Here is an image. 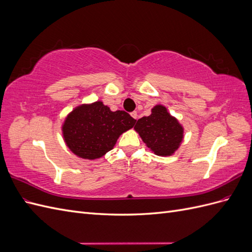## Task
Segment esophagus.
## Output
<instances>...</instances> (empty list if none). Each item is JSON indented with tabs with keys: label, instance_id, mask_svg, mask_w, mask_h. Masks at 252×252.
Instances as JSON below:
<instances>
[{
	"label": "esophagus",
	"instance_id": "esophagus-1",
	"mask_svg": "<svg viewBox=\"0 0 252 252\" xmlns=\"http://www.w3.org/2000/svg\"><path fill=\"white\" fill-rule=\"evenodd\" d=\"M130 114H131V117H132L134 120L138 119V113H136V111H133V112H131Z\"/></svg>",
	"mask_w": 252,
	"mask_h": 252
}]
</instances>
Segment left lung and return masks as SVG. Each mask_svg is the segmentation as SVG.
Wrapping results in <instances>:
<instances>
[{"mask_svg": "<svg viewBox=\"0 0 252 252\" xmlns=\"http://www.w3.org/2000/svg\"><path fill=\"white\" fill-rule=\"evenodd\" d=\"M134 129L146 146L159 157L172 156L184 138V128L163 105H156L150 116L139 119Z\"/></svg>", "mask_w": 252, "mask_h": 252, "instance_id": "obj_1", "label": "left lung"}]
</instances>
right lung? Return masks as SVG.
<instances>
[{
	"label": "right lung",
	"mask_w": 252,
	"mask_h": 252,
	"mask_svg": "<svg viewBox=\"0 0 252 252\" xmlns=\"http://www.w3.org/2000/svg\"><path fill=\"white\" fill-rule=\"evenodd\" d=\"M135 122L129 113L111 111L101 101L82 104L66 117L62 126L63 138L68 148L79 158H100Z\"/></svg>",
	"instance_id": "1"
}]
</instances>
